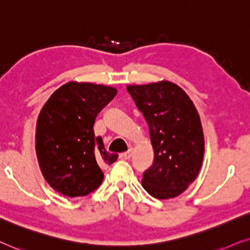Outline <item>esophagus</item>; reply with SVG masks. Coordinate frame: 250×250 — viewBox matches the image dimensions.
<instances>
[{"label":"esophagus","instance_id":"obj_1","mask_svg":"<svg viewBox=\"0 0 250 250\" xmlns=\"http://www.w3.org/2000/svg\"><path fill=\"white\" fill-rule=\"evenodd\" d=\"M132 155V148H129L127 152H123V153H120L119 158L121 160H129L131 158Z\"/></svg>","mask_w":250,"mask_h":250}]
</instances>
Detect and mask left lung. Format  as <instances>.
I'll use <instances>...</instances> for the list:
<instances>
[{
	"instance_id": "1",
	"label": "left lung",
	"mask_w": 250,
	"mask_h": 250,
	"mask_svg": "<svg viewBox=\"0 0 250 250\" xmlns=\"http://www.w3.org/2000/svg\"><path fill=\"white\" fill-rule=\"evenodd\" d=\"M127 90L148 125L154 151L143 188L156 199L182 194L200 171L205 138L200 116L181 86L169 81L128 85Z\"/></svg>"
}]
</instances>
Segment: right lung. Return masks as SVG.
<instances>
[{
  "instance_id": "add662e5",
  "label": "right lung",
  "mask_w": 250,
  "mask_h": 250,
  "mask_svg": "<svg viewBox=\"0 0 250 250\" xmlns=\"http://www.w3.org/2000/svg\"><path fill=\"white\" fill-rule=\"evenodd\" d=\"M115 88L85 82L62 85L43 106L36 123L35 149L43 177L66 197H84L102 184L101 166L118 154L106 152L94 132L99 112L115 97Z\"/></svg>"
}]
</instances>
